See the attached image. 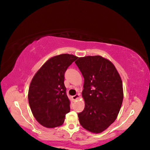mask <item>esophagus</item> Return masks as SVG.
<instances>
[{"label": "esophagus", "mask_w": 150, "mask_h": 150, "mask_svg": "<svg viewBox=\"0 0 150 150\" xmlns=\"http://www.w3.org/2000/svg\"><path fill=\"white\" fill-rule=\"evenodd\" d=\"M72 99H74V100H76V99H78L79 98V94H76V95H74V96H72Z\"/></svg>", "instance_id": "1"}]
</instances>
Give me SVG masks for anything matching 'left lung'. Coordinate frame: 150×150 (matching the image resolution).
<instances>
[{"label": "left lung", "mask_w": 150, "mask_h": 150, "mask_svg": "<svg viewBox=\"0 0 150 150\" xmlns=\"http://www.w3.org/2000/svg\"><path fill=\"white\" fill-rule=\"evenodd\" d=\"M75 63L84 79V110L81 125L94 133L107 129L116 119L123 99L121 77L112 63L100 56L79 57Z\"/></svg>", "instance_id": "1"}]
</instances>
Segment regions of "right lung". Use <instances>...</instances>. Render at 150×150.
Returning <instances> with one entry per match:
<instances>
[{
	"mask_svg": "<svg viewBox=\"0 0 150 150\" xmlns=\"http://www.w3.org/2000/svg\"><path fill=\"white\" fill-rule=\"evenodd\" d=\"M77 59L68 54L52 57L31 81L29 104L35 120L44 127L52 128L62 125L66 115L70 111V101L64 83V73Z\"/></svg>",
	"mask_w": 150,
	"mask_h": 150,
	"instance_id": "obj_1",
	"label": "right lung"
}]
</instances>
